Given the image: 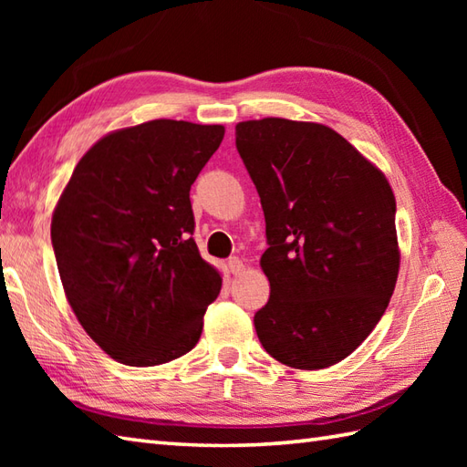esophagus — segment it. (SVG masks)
Wrapping results in <instances>:
<instances>
[{
    "mask_svg": "<svg viewBox=\"0 0 467 467\" xmlns=\"http://www.w3.org/2000/svg\"><path fill=\"white\" fill-rule=\"evenodd\" d=\"M228 271L233 275H241L244 271L243 259H239V256H231V259H228Z\"/></svg>",
    "mask_w": 467,
    "mask_h": 467,
    "instance_id": "obj_1",
    "label": "esophagus"
}]
</instances>
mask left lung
Masks as SVG:
<instances>
[{"label":"left lung","mask_w":467,"mask_h":467,"mask_svg":"<svg viewBox=\"0 0 467 467\" xmlns=\"http://www.w3.org/2000/svg\"><path fill=\"white\" fill-rule=\"evenodd\" d=\"M261 196L271 296L254 313L265 351L295 369L343 361L379 323L400 273L395 196L331 128L285 118L236 124Z\"/></svg>","instance_id":"1"}]
</instances>
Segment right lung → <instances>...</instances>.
I'll list each match as a JSON object with an SVG mask.
<instances>
[{
  "mask_svg": "<svg viewBox=\"0 0 467 467\" xmlns=\"http://www.w3.org/2000/svg\"><path fill=\"white\" fill-rule=\"evenodd\" d=\"M224 128L152 120L104 136L74 168L52 218L67 303L124 365H162L201 339L223 279L192 239L191 186Z\"/></svg>",
  "mask_w": 467,
  "mask_h": 467,
  "instance_id": "1",
  "label": "right lung"
}]
</instances>
